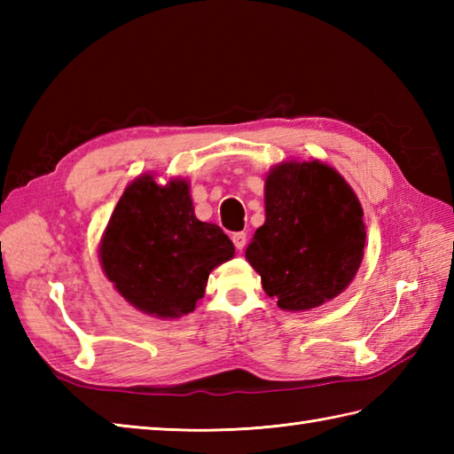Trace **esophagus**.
<instances>
[{"label": "esophagus", "mask_w": 454, "mask_h": 454, "mask_svg": "<svg viewBox=\"0 0 454 454\" xmlns=\"http://www.w3.org/2000/svg\"><path fill=\"white\" fill-rule=\"evenodd\" d=\"M232 242H234V246H236L238 252H242V249H244V247H246V244H247V236H246V232H236V234H232Z\"/></svg>", "instance_id": "obj_1"}]
</instances>
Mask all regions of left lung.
I'll return each instance as SVG.
<instances>
[{
	"label": "left lung",
	"mask_w": 454,
	"mask_h": 454,
	"mask_svg": "<svg viewBox=\"0 0 454 454\" xmlns=\"http://www.w3.org/2000/svg\"><path fill=\"white\" fill-rule=\"evenodd\" d=\"M364 247L353 189L320 161H286L265 181V224L246 249L283 310H310L353 281Z\"/></svg>",
	"instance_id": "8db88e82"
}]
</instances>
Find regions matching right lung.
I'll return each mask as SVG.
<instances>
[{
	"mask_svg": "<svg viewBox=\"0 0 454 454\" xmlns=\"http://www.w3.org/2000/svg\"><path fill=\"white\" fill-rule=\"evenodd\" d=\"M234 255L216 224L195 216L189 185L132 181L114 207L101 242V265L114 288L138 310L179 317L195 310L208 275Z\"/></svg>",
	"mask_w": 454,
	"mask_h": 454,
	"instance_id": "obj_1",
	"label": "right lung"
}]
</instances>
